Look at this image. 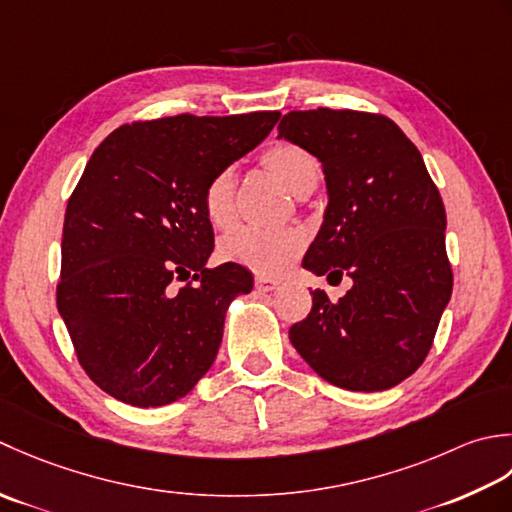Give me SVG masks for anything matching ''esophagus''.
I'll return each instance as SVG.
<instances>
[{"instance_id": "obj_1", "label": "esophagus", "mask_w": 512, "mask_h": 512, "mask_svg": "<svg viewBox=\"0 0 512 512\" xmlns=\"http://www.w3.org/2000/svg\"><path fill=\"white\" fill-rule=\"evenodd\" d=\"M254 283H256L258 291H274L280 285V280L269 278V276H256Z\"/></svg>"}]
</instances>
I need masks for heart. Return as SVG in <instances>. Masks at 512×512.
<instances>
[{
  "label": "heart",
  "instance_id": "obj_1",
  "mask_svg": "<svg viewBox=\"0 0 512 512\" xmlns=\"http://www.w3.org/2000/svg\"><path fill=\"white\" fill-rule=\"evenodd\" d=\"M265 172L283 183L294 196H307L316 190L322 168L318 159L296 143H276L260 154ZM205 218L216 229L232 227L236 221V174L232 168L216 172L203 190ZM307 234L298 227L283 229H234L221 243L218 256L227 263L241 265L263 276H274L287 269L305 252Z\"/></svg>",
  "mask_w": 512,
  "mask_h": 512
}]
</instances>
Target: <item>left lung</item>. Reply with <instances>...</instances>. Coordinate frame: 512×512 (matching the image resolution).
<instances>
[{"mask_svg": "<svg viewBox=\"0 0 512 512\" xmlns=\"http://www.w3.org/2000/svg\"><path fill=\"white\" fill-rule=\"evenodd\" d=\"M278 139L314 154L327 181L325 221L302 267L353 280L338 302L311 291L289 340L340 389H391L424 362L451 300L442 196L420 150L382 114L294 110Z\"/></svg>", "mask_w": 512, "mask_h": 512, "instance_id": "obj_1", "label": "left lung"}]
</instances>
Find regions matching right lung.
Segmentation results:
<instances>
[{"mask_svg":"<svg viewBox=\"0 0 512 512\" xmlns=\"http://www.w3.org/2000/svg\"><path fill=\"white\" fill-rule=\"evenodd\" d=\"M280 112L179 114L121 125L72 192L57 309L88 378L125 404L181 400L210 371L241 265L207 269L214 229L203 190L263 141Z\"/></svg>","mask_w":512,"mask_h":512,"instance_id":"1","label":"right lung"}]
</instances>
